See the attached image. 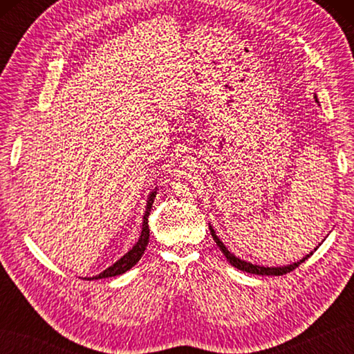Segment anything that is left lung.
<instances>
[{"mask_svg": "<svg viewBox=\"0 0 354 354\" xmlns=\"http://www.w3.org/2000/svg\"><path fill=\"white\" fill-rule=\"evenodd\" d=\"M209 232H212V236H213V239H214L216 245L221 248V251L223 252V255H225V257H227V260L231 263V265L234 266V268H237V269H240V270H243V272H250V274H257V275H284V274L290 272V270H293L295 268H298L299 265H301L303 261L307 260V257H310V254H312V252H310L309 255H306L304 259H301V260L297 261V263H292V265H288V266H280V268L259 266V265H252V263H250V261L240 260L239 257H236L234 254H231V252L227 250V248H225V245L221 242V239L216 236V232H214L212 225H209Z\"/></svg>", "mask_w": 354, "mask_h": 354, "instance_id": "8db88e82", "label": "left lung"}]
</instances>
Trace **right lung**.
Listing matches in <instances>:
<instances>
[{
	"label": "right lung",
	"mask_w": 354,
	"mask_h": 354,
	"mask_svg": "<svg viewBox=\"0 0 354 354\" xmlns=\"http://www.w3.org/2000/svg\"><path fill=\"white\" fill-rule=\"evenodd\" d=\"M156 196V192H152L149 194L147 199V205H146V213L145 217H142V230H141V236L138 239V242L133 245L132 250L124 254L122 259L117 260L114 265L109 266L108 269H104L102 274L95 275L93 278H88V280H99V278H108V277H115V275H122L126 270H129L132 266H135L141 259V255L145 254L146 246L149 243V214H150V208H152L153 199Z\"/></svg>",
	"instance_id": "right-lung-1"
}]
</instances>
